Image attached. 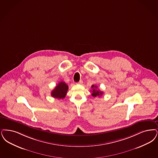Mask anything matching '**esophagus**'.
I'll return each instance as SVG.
<instances>
[{
	"label": "esophagus",
	"instance_id": "34e87169",
	"mask_svg": "<svg viewBox=\"0 0 158 158\" xmlns=\"http://www.w3.org/2000/svg\"><path fill=\"white\" fill-rule=\"evenodd\" d=\"M77 84H80V85H81V84H82L83 83V81H80L79 82H77V83H76Z\"/></svg>",
	"mask_w": 158,
	"mask_h": 158
}]
</instances>
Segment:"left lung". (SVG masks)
<instances>
[{
  "label": "left lung",
  "instance_id": "1",
  "mask_svg": "<svg viewBox=\"0 0 158 158\" xmlns=\"http://www.w3.org/2000/svg\"><path fill=\"white\" fill-rule=\"evenodd\" d=\"M92 88H93L92 95L94 97H96L97 96H102V94H103V92H101V90H99V89H97V86L96 85L95 86V85H92Z\"/></svg>",
  "mask_w": 158,
  "mask_h": 158
}]
</instances>
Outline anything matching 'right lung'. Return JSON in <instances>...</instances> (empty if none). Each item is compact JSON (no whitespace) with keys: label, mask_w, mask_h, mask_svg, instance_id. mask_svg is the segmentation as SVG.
<instances>
[{"label":"right lung","mask_w":158,"mask_h":158,"mask_svg":"<svg viewBox=\"0 0 158 158\" xmlns=\"http://www.w3.org/2000/svg\"><path fill=\"white\" fill-rule=\"evenodd\" d=\"M68 86L64 82H59L56 86L52 90L51 95L52 97L57 99H63L67 94Z\"/></svg>","instance_id":"obj_1"}]
</instances>
